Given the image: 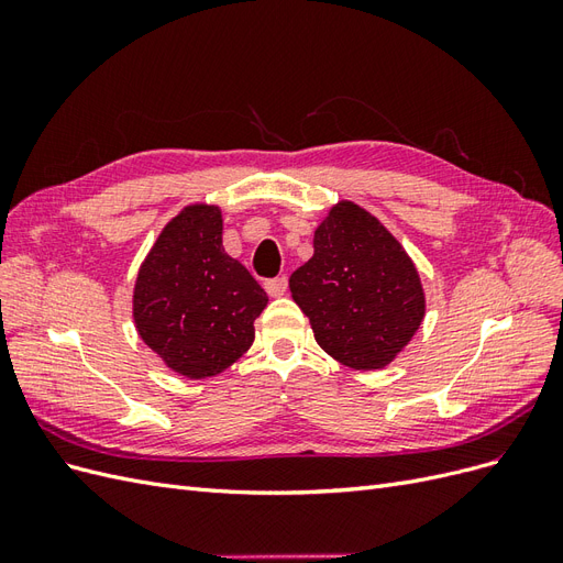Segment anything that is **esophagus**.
Masks as SVG:
<instances>
[{"mask_svg": "<svg viewBox=\"0 0 563 563\" xmlns=\"http://www.w3.org/2000/svg\"><path fill=\"white\" fill-rule=\"evenodd\" d=\"M286 288H288V279H286V277H275V279H267V282H265V291H267V296H272V298L284 296Z\"/></svg>", "mask_w": 563, "mask_h": 563, "instance_id": "obj_1", "label": "esophagus"}]
</instances>
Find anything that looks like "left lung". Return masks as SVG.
I'll return each instance as SVG.
<instances>
[{"label": "left lung", "instance_id": "1", "mask_svg": "<svg viewBox=\"0 0 563 563\" xmlns=\"http://www.w3.org/2000/svg\"><path fill=\"white\" fill-rule=\"evenodd\" d=\"M288 286L319 347L356 371L387 366L424 317L413 261L380 220L354 201H338L321 220L314 255Z\"/></svg>", "mask_w": 563, "mask_h": 563}]
</instances>
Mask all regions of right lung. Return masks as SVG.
I'll list each match as a JSON object with an SVG mask.
<instances>
[{
	"label": "right lung",
	"mask_w": 563,
	"mask_h": 563,
	"mask_svg": "<svg viewBox=\"0 0 563 563\" xmlns=\"http://www.w3.org/2000/svg\"><path fill=\"white\" fill-rule=\"evenodd\" d=\"M267 294L223 249L218 207H185L157 236L133 288L143 343L190 380L218 376L251 347Z\"/></svg>",
	"instance_id": "right-lung-1"
}]
</instances>
